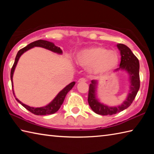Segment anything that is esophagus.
Masks as SVG:
<instances>
[{"mask_svg": "<svg viewBox=\"0 0 154 154\" xmlns=\"http://www.w3.org/2000/svg\"><path fill=\"white\" fill-rule=\"evenodd\" d=\"M78 82H79V83H85V82H86V79H84V78H81V79L78 80Z\"/></svg>", "mask_w": 154, "mask_h": 154, "instance_id": "obj_1", "label": "esophagus"}]
</instances>
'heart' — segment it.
<instances>
[{"label": "heart", "mask_w": 154, "mask_h": 154, "mask_svg": "<svg viewBox=\"0 0 154 154\" xmlns=\"http://www.w3.org/2000/svg\"><path fill=\"white\" fill-rule=\"evenodd\" d=\"M76 61L80 66L91 68L95 73H108L116 69L119 63V56L116 51L100 47L88 48L77 54Z\"/></svg>", "instance_id": "b5f03b06"}]
</instances>
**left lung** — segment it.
<instances>
[{
    "mask_svg": "<svg viewBox=\"0 0 154 154\" xmlns=\"http://www.w3.org/2000/svg\"><path fill=\"white\" fill-rule=\"evenodd\" d=\"M118 48L120 51L121 62L119 68L116 69H125L130 74V92L126 100L122 103V105L116 107H110L98 102L95 97V87L96 82L92 81L89 87L88 92V101L91 109L94 112L98 115L102 116H111L124 111V109L131 105L134 99L136 97L138 91L140 88V77H139V60L134 56L129 48L122 43H118Z\"/></svg>",
    "mask_w": 154,
    "mask_h": 154,
    "instance_id": "1",
    "label": "left lung"
}]
</instances>
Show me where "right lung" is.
<instances>
[{"instance_id":"1","label":"right lung","mask_w":154,"mask_h":154,"mask_svg":"<svg viewBox=\"0 0 154 154\" xmlns=\"http://www.w3.org/2000/svg\"><path fill=\"white\" fill-rule=\"evenodd\" d=\"M34 47H41V48H45L47 49H49V50L56 52V53H58V54H62V52L61 49L60 48H58V47H56L53 43L49 42L48 41H44V40H38V41H34V42L30 43L29 45L26 46L25 48L21 49L20 50H19V51L17 52L16 57H15V59L14 64L13 65L11 70V80L12 86H13V75H14L15 68L16 66L18 60H19L20 57L23 53H24L25 51H26L30 48H34ZM75 82L70 83V84L68 85L66 87H65L64 89L61 91V92H59V94L57 95L56 97L54 98L48 105H47L45 106H43V107H39V108L30 107L29 106L24 105V103H22L21 101L18 100L17 98H15L14 90H13V93H14V95L17 102L20 103L21 105L26 109L27 110H28L33 114L36 115V116H45V115L53 114L59 110V109L60 108L61 105L64 102L65 96H66V95L67 94V93L72 89V87L75 85Z\"/></svg>"}]
</instances>
